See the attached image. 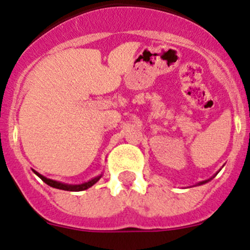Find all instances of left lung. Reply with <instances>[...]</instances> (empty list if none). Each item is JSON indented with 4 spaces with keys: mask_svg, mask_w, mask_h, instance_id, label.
<instances>
[{
    "mask_svg": "<svg viewBox=\"0 0 250 250\" xmlns=\"http://www.w3.org/2000/svg\"><path fill=\"white\" fill-rule=\"evenodd\" d=\"M214 177H215V175H214ZM214 177H213V178H214ZM209 180H212V178H210V179H208V180L201 181V183H199V184H198V186H199V185H204V184H206V183H208V181H209Z\"/></svg>",
    "mask_w": 250,
    "mask_h": 250,
    "instance_id": "obj_1",
    "label": "left lung"
}]
</instances>
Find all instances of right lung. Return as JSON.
<instances>
[{
    "label": "right lung",
    "instance_id": "1",
    "mask_svg": "<svg viewBox=\"0 0 250 250\" xmlns=\"http://www.w3.org/2000/svg\"><path fill=\"white\" fill-rule=\"evenodd\" d=\"M34 171V169H32ZM35 174L37 175V177H40L42 180L45 183L46 185H49V186L54 187V188H57V189H63V190H70V192H81V190H84V189H87L90 188L91 186H93L97 181L99 180V179L102 178V174L98 175V177L91 179L90 181H87V183H84V184H81V185H67V184H63V183H60V181H56V180H51V179H48L45 177H43L42 174H40V173L34 171Z\"/></svg>",
    "mask_w": 250,
    "mask_h": 250
}]
</instances>
